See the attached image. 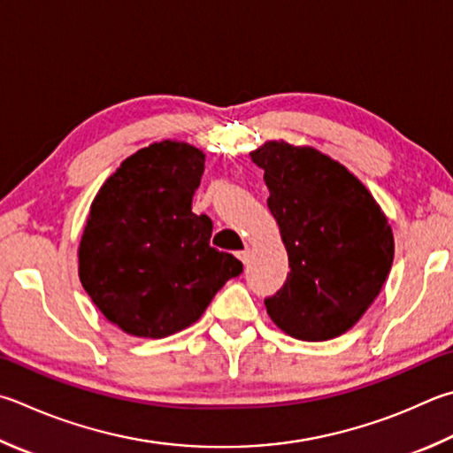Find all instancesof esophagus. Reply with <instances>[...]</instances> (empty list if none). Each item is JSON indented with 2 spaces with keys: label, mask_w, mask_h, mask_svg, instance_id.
<instances>
[{
  "label": "esophagus",
  "mask_w": 453,
  "mask_h": 453,
  "mask_svg": "<svg viewBox=\"0 0 453 453\" xmlns=\"http://www.w3.org/2000/svg\"><path fill=\"white\" fill-rule=\"evenodd\" d=\"M237 257H240L243 263H248L251 257V251L250 250H243V251H237Z\"/></svg>",
  "instance_id": "esophagus-1"
}]
</instances>
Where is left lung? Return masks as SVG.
<instances>
[{"label":"left lung","instance_id":"left-lung-1","mask_svg":"<svg viewBox=\"0 0 453 453\" xmlns=\"http://www.w3.org/2000/svg\"><path fill=\"white\" fill-rule=\"evenodd\" d=\"M251 160L265 170L267 205L291 267L281 289L265 299L271 320L299 341L347 333L390 273L388 219L357 176L315 148L271 141Z\"/></svg>","mask_w":453,"mask_h":453}]
</instances>
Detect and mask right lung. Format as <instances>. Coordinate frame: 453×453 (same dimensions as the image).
<instances>
[{"instance_id":"obj_1","label":"right lung","mask_w":453,"mask_h":453,"mask_svg":"<svg viewBox=\"0 0 453 453\" xmlns=\"http://www.w3.org/2000/svg\"><path fill=\"white\" fill-rule=\"evenodd\" d=\"M205 156L162 141L120 164L96 198L79 245V277L106 320L142 339L190 326L243 271L210 245L211 219L192 211Z\"/></svg>"}]
</instances>
